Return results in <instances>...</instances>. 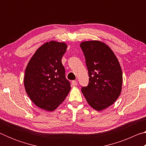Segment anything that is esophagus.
I'll return each mask as SVG.
<instances>
[{"instance_id": "34e87169", "label": "esophagus", "mask_w": 146, "mask_h": 146, "mask_svg": "<svg viewBox=\"0 0 146 146\" xmlns=\"http://www.w3.org/2000/svg\"><path fill=\"white\" fill-rule=\"evenodd\" d=\"M77 81L76 80H73L72 81V82H71V85H72L73 86H77Z\"/></svg>"}]
</instances>
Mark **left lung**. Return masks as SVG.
<instances>
[{"instance_id": "obj_1", "label": "left lung", "mask_w": 146, "mask_h": 146, "mask_svg": "<svg viewBox=\"0 0 146 146\" xmlns=\"http://www.w3.org/2000/svg\"><path fill=\"white\" fill-rule=\"evenodd\" d=\"M89 73V84L82 93L91 108L102 111L114 104L122 86V71L118 58L107 44L99 40L81 42Z\"/></svg>"}]
</instances>
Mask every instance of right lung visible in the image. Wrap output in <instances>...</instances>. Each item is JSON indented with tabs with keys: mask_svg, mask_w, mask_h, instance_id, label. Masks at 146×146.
I'll return each mask as SVG.
<instances>
[{
	"mask_svg": "<svg viewBox=\"0 0 146 146\" xmlns=\"http://www.w3.org/2000/svg\"><path fill=\"white\" fill-rule=\"evenodd\" d=\"M67 48L65 42H47L37 49L26 66L24 78L26 93L35 104L48 111L55 110L71 90L62 64Z\"/></svg>",
	"mask_w": 146,
	"mask_h": 146,
	"instance_id": "add662e5",
	"label": "right lung"
}]
</instances>
